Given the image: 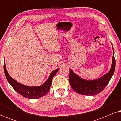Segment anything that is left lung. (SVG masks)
Returning <instances> with one entry per match:
<instances>
[{
	"label": "left lung",
	"instance_id": "obj_1",
	"mask_svg": "<svg viewBox=\"0 0 121 121\" xmlns=\"http://www.w3.org/2000/svg\"><path fill=\"white\" fill-rule=\"evenodd\" d=\"M113 57L111 68L110 71L98 79L93 80H87L81 78L70 69L69 82L72 89L82 95L87 96H94L100 93L105 88L113 75L115 69L116 61L114 57V49L113 46Z\"/></svg>",
	"mask_w": 121,
	"mask_h": 121
}]
</instances>
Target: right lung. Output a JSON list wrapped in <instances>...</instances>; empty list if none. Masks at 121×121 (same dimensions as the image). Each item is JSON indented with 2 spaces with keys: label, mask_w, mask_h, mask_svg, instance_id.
<instances>
[{
  "label": "right lung",
  "mask_w": 121,
  "mask_h": 121,
  "mask_svg": "<svg viewBox=\"0 0 121 121\" xmlns=\"http://www.w3.org/2000/svg\"><path fill=\"white\" fill-rule=\"evenodd\" d=\"M4 70L8 82L10 84L15 90L22 96L31 99H38L43 96L48 92L52 84V81L53 77L57 74L59 68L56 69L51 73L47 81L43 84L39 86H28L21 84L12 78L9 75L5 67V63L4 64Z\"/></svg>",
  "instance_id": "right-lung-1"
}]
</instances>
